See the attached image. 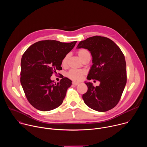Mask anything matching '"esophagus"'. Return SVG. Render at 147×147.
<instances>
[{
    "label": "esophagus",
    "mask_w": 147,
    "mask_h": 147,
    "mask_svg": "<svg viewBox=\"0 0 147 147\" xmlns=\"http://www.w3.org/2000/svg\"><path fill=\"white\" fill-rule=\"evenodd\" d=\"M72 84H73V85H74V86H78L79 84L78 82H73Z\"/></svg>",
    "instance_id": "34e87169"
}]
</instances>
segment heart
<instances>
[{
  "instance_id": "heart-1",
  "label": "heart",
  "mask_w": 147,
  "mask_h": 147,
  "mask_svg": "<svg viewBox=\"0 0 147 147\" xmlns=\"http://www.w3.org/2000/svg\"><path fill=\"white\" fill-rule=\"evenodd\" d=\"M78 55L79 57L83 61L88 56H90V52L88 51V50L86 49H80L78 52ZM69 55H66L64 58L63 59L61 64L63 66H66L67 64V61L69 59ZM86 74V71L83 70H78V69H71L67 73L66 76L67 77L70 78L72 80L74 81H80L82 77Z\"/></svg>"
}]
</instances>
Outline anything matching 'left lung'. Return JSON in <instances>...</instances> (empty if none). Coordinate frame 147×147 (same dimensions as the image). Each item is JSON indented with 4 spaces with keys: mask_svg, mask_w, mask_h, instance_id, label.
I'll use <instances>...</instances> for the list:
<instances>
[{
    "mask_svg": "<svg viewBox=\"0 0 147 147\" xmlns=\"http://www.w3.org/2000/svg\"><path fill=\"white\" fill-rule=\"evenodd\" d=\"M77 48L91 52L93 65L87 79L100 82L95 87L92 83L86 82L88 90L82 95L84 102L98 112L112 109L119 102L127 82L126 63L123 52L113 40L100 36L80 41Z\"/></svg>",
    "mask_w": 147,
    "mask_h": 147,
    "instance_id": "8db88e82",
    "label": "left lung"
}]
</instances>
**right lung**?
<instances>
[{"instance_id":"add662e5","label":"right lung","mask_w":147,"mask_h":147,"mask_svg":"<svg viewBox=\"0 0 147 147\" xmlns=\"http://www.w3.org/2000/svg\"><path fill=\"white\" fill-rule=\"evenodd\" d=\"M76 42L40 40L31 45L23 55L21 84L27 100L36 109L49 111L59 107L63 101L71 81L63 77L59 82L56 83L51 77L62 69L63 59Z\"/></svg>"}]
</instances>
